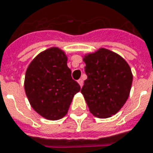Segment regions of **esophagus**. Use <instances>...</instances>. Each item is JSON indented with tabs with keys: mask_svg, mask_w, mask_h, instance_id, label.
Masks as SVG:
<instances>
[{
	"mask_svg": "<svg viewBox=\"0 0 153 153\" xmlns=\"http://www.w3.org/2000/svg\"><path fill=\"white\" fill-rule=\"evenodd\" d=\"M78 83H79V85L81 86V87H82V85H83V80H82V78L79 79V80H78Z\"/></svg>",
	"mask_w": 153,
	"mask_h": 153,
	"instance_id": "esophagus-1",
	"label": "esophagus"
}]
</instances>
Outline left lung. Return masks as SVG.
<instances>
[{
  "mask_svg": "<svg viewBox=\"0 0 153 153\" xmlns=\"http://www.w3.org/2000/svg\"><path fill=\"white\" fill-rule=\"evenodd\" d=\"M88 76L81 92L90 112L98 118L115 114L128 99L131 70L121 56L106 49L84 57Z\"/></svg>",
  "mask_w": 153,
  "mask_h": 153,
  "instance_id": "obj_1",
  "label": "left lung"
}]
</instances>
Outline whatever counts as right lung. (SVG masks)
Here are the masks:
<instances>
[{"label":"right lung","mask_w":153,"mask_h":153,"mask_svg":"<svg viewBox=\"0 0 153 153\" xmlns=\"http://www.w3.org/2000/svg\"><path fill=\"white\" fill-rule=\"evenodd\" d=\"M24 88L33 108L50 120L64 117L81 90L71 77L66 55L58 48L45 50L33 60L27 69Z\"/></svg>","instance_id":"1"}]
</instances>
